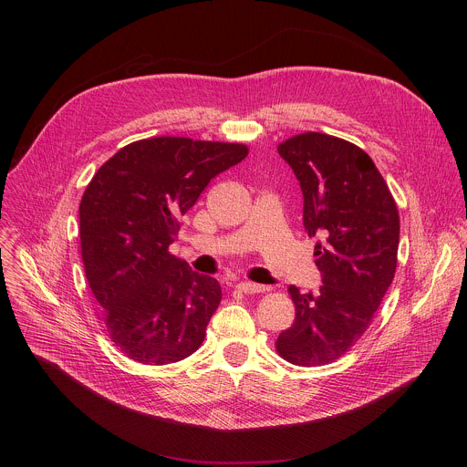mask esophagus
<instances>
[{"label":"esophagus","mask_w":467,"mask_h":467,"mask_svg":"<svg viewBox=\"0 0 467 467\" xmlns=\"http://www.w3.org/2000/svg\"><path fill=\"white\" fill-rule=\"evenodd\" d=\"M236 288L244 294H262V292H268V286L264 285H256V283H251V281H242L236 285Z\"/></svg>","instance_id":"obj_1"}]
</instances>
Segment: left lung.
I'll return each instance as SVG.
<instances>
[{"label":"left lung","instance_id":"obj_1","mask_svg":"<svg viewBox=\"0 0 467 467\" xmlns=\"http://www.w3.org/2000/svg\"><path fill=\"white\" fill-rule=\"evenodd\" d=\"M303 190V225L321 234L316 296L288 292L296 319L275 349L296 366L316 368L346 355L368 330L397 268L399 213L369 155L358 146L301 132L277 148Z\"/></svg>","mask_w":467,"mask_h":467}]
</instances>
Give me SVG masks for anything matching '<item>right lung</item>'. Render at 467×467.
<instances>
[{"label": "right lung", "mask_w": 467, "mask_h": 467, "mask_svg": "<svg viewBox=\"0 0 467 467\" xmlns=\"http://www.w3.org/2000/svg\"><path fill=\"white\" fill-rule=\"evenodd\" d=\"M247 153L244 144L155 137L121 148L88 182L79 205L85 274L127 358L164 366L203 344L220 283L168 249L211 179Z\"/></svg>", "instance_id": "right-lung-1"}]
</instances>
